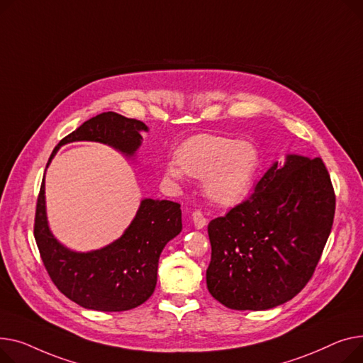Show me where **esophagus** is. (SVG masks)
<instances>
[{
  "label": "esophagus",
  "mask_w": 363,
  "mask_h": 363,
  "mask_svg": "<svg viewBox=\"0 0 363 363\" xmlns=\"http://www.w3.org/2000/svg\"><path fill=\"white\" fill-rule=\"evenodd\" d=\"M191 221H194L196 228H203L206 225V218L203 217L201 211H194V214H191Z\"/></svg>",
  "instance_id": "1"
}]
</instances>
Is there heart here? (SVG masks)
<instances>
[{
	"instance_id": "b5f03b06",
	"label": "heart",
	"mask_w": 363,
	"mask_h": 363,
	"mask_svg": "<svg viewBox=\"0 0 363 363\" xmlns=\"http://www.w3.org/2000/svg\"><path fill=\"white\" fill-rule=\"evenodd\" d=\"M259 167L258 149L247 140L198 135L177 151V162L167 167V176L183 180L184 174L205 180L211 199L230 205L242 199Z\"/></svg>"
}]
</instances>
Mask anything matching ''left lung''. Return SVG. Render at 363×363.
I'll use <instances>...</instances> for the list:
<instances>
[{
	"instance_id": "left-lung-1",
	"label": "left lung",
	"mask_w": 363,
	"mask_h": 363,
	"mask_svg": "<svg viewBox=\"0 0 363 363\" xmlns=\"http://www.w3.org/2000/svg\"><path fill=\"white\" fill-rule=\"evenodd\" d=\"M335 195L321 158L287 155L253 194L208 224L206 286L236 311H265L311 280L331 233Z\"/></svg>"
}]
</instances>
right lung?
Returning <instances> with one entry per match:
<instances>
[{
    "instance_id": "1",
    "label": "right lung",
    "mask_w": 363,
    "mask_h": 363,
    "mask_svg": "<svg viewBox=\"0 0 363 363\" xmlns=\"http://www.w3.org/2000/svg\"><path fill=\"white\" fill-rule=\"evenodd\" d=\"M142 132H147V125L139 120L113 111L98 114L60 140L47 168L60 146L80 140L110 145L125 157H133L142 143ZM180 231V203L146 198L120 239L98 250H70L54 238L48 227L45 174L42 179L35 214V240L52 283L82 308L121 312L146 302L157 286L160 255Z\"/></svg>"
}]
</instances>
